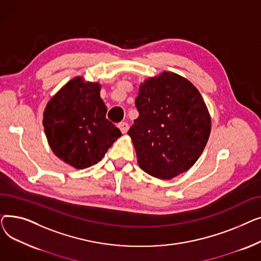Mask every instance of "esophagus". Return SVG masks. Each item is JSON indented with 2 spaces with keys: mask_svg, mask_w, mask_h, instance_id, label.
I'll return each instance as SVG.
<instances>
[{
  "mask_svg": "<svg viewBox=\"0 0 261 261\" xmlns=\"http://www.w3.org/2000/svg\"><path fill=\"white\" fill-rule=\"evenodd\" d=\"M117 127L119 128V130H120L122 133H127V131L129 130V125H128L127 122H125V121L119 122Z\"/></svg>",
  "mask_w": 261,
  "mask_h": 261,
  "instance_id": "obj_1",
  "label": "esophagus"
}]
</instances>
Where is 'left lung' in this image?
<instances>
[{
	"label": "left lung",
	"instance_id": "left-lung-1",
	"mask_svg": "<svg viewBox=\"0 0 261 261\" xmlns=\"http://www.w3.org/2000/svg\"><path fill=\"white\" fill-rule=\"evenodd\" d=\"M139 117L128 131L140 167L169 180L197 162L211 133V117L200 92L170 72L150 78L135 98Z\"/></svg>",
	"mask_w": 261,
	"mask_h": 261
}]
</instances>
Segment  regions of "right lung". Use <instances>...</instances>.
<instances>
[{
	"mask_svg": "<svg viewBox=\"0 0 261 261\" xmlns=\"http://www.w3.org/2000/svg\"><path fill=\"white\" fill-rule=\"evenodd\" d=\"M100 85L71 80L48 101L43 126L53 152L71 166L85 169L97 164L121 135L107 119Z\"/></svg>",
	"mask_w": 261,
	"mask_h": 261,
	"instance_id": "add662e5",
	"label": "right lung"
}]
</instances>
